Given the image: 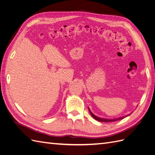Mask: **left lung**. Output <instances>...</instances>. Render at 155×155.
Wrapping results in <instances>:
<instances>
[{"label":"left lung","instance_id":"8db88e82","mask_svg":"<svg viewBox=\"0 0 155 155\" xmlns=\"http://www.w3.org/2000/svg\"><path fill=\"white\" fill-rule=\"evenodd\" d=\"M88 110H89V112H90V113H91V116L93 117L94 118V119L96 120H97V121H101V122H112V121H118V120H121V119H124V118H125V116H124V117H120V118H117V119H107V118H100V117H97V116H96V115L92 114V112L91 111L90 109H89V108H88Z\"/></svg>","mask_w":155,"mask_h":155}]
</instances>
